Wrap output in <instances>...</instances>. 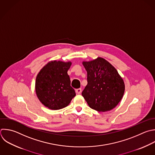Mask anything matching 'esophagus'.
I'll list each match as a JSON object with an SVG mask.
<instances>
[{
    "label": "esophagus",
    "mask_w": 155,
    "mask_h": 155,
    "mask_svg": "<svg viewBox=\"0 0 155 155\" xmlns=\"http://www.w3.org/2000/svg\"><path fill=\"white\" fill-rule=\"evenodd\" d=\"M81 92H82L81 88H78V89H76V93L77 94H81Z\"/></svg>",
    "instance_id": "obj_1"
}]
</instances>
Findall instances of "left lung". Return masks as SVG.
I'll use <instances>...</instances> for the list:
<instances>
[{
    "instance_id": "left-lung-1",
    "label": "left lung",
    "mask_w": 155,
    "mask_h": 155,
    "mask_svg": "<svg viewBox=\"0 0 155 155\" xmlns=\"http://www.w3.org/2000/svg\"><path fill=\"white\" fill-rule=\"evenodd\" d=\"M87 72V85L82 93L89 107L99 112L115 108L122 99L124 80L116 69L102 58L83 61Z\"/></svg>"
}]
</instances>
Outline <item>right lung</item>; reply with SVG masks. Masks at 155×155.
<instances>
[{"mask_svg":"<svg viewBox=\"0 0 155 155\" xmlns=\"http://www.w3.org/2000/svg\"><path fill=\"white\" fill-rule=\"evenodd\" d=\"M71 62L52 61L47 63L36 76L35 90L40 102L49 109L66 107L76 96L67 73Z\"/></svg>","mask_w":155,"mask_h":155,"instance_id":"add662e5","label":"right lung"}]
</instances>
